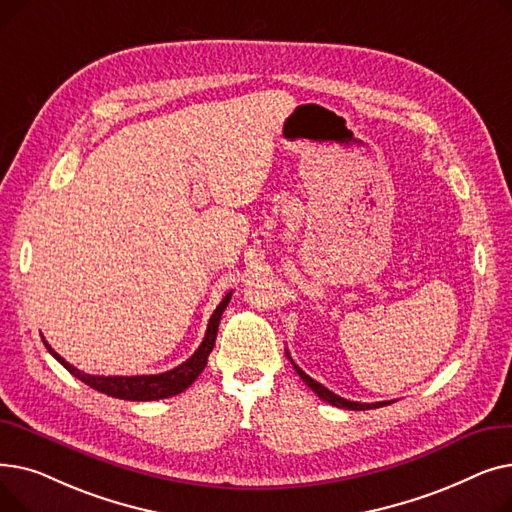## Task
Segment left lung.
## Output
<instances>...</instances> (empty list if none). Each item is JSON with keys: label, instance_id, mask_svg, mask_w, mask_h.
I'll return each mask as SVG.
<instances>
[{"label": "left lung", "instance_id": "left-lung-1", "mask_svg": "<svg viewBox=\"0 0 512 512\" xmlns=\"http://www.w3.org/2000/svg\"><path fill=\"white\" fill-rule=\"evenodd\" d=\"M288 355V353H286ZM288 359H290V355H288ZM292 361V359H290ZM292 365H294V369H297V373L301 375V380L321 398V400H326V402H330V405H334V407H338V409H348V411H367V409H380V407H386V405H392L394 400H384V402H357V400H346V398H342V396H338V394H334L332 390H328L326 386H321L319 382H315L313 378H309V375L292 361Z\"/></svg>", "mask_w": 512, "mask_h": 512}]
</instances>
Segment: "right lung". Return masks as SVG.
<instances>
[{"instance_id":"add662e5","label":"right lung","mask_w":512,"mask_h":512,"mask_svg":"<svg viewBox=\"0 0 512 512\" xmlns=\"http://www.w3.org/2000/svg\"><path fill=\"white\" fill-rule=\"evenodd\" d=\"M232 299V292H228L226 297L222 299V303L215 307L209 324H207V332L203 342L199 344V348L195 351V355L191 359H186L182 365L164 371V373H155V375H89L85 371H78L74 365H70L68 361H64L53 348L47 344V340L43 338V344L47 351L56 357L74 378H78L80 382H85L87 386H91L97 392H103L107 396L114 398H122V400H159V398H170L176 396L180 392H184L188 386H191L201 371L207 365V357L213 351L215 344V336H218V326L224 309L228 307Z\"/></svg>"}]
</instances>
